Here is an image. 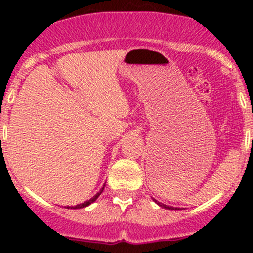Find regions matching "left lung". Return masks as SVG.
<instances>
[{
    "label": "left lung",
    "instance_id": "obj_1",
    "mask_svg": "<svg viewBox=\"0 0 253 253\" xmlns=\"http://www.w3.org/2000/svg\"><path fill=\"white\" fill-rule=\"evenodd\" d=\"M160 206H162V207H165V208H168V206H165V205H163V203H160Z\"/></svg>",
    "mask_w": 253,
    "mask_h": 253
}]
</instances>
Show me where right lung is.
Listing matches in <instances>:
<instances>
[{"instance_id": "1", "label": "right lung", "mask_w": 253, "mask_h": 253, "mask_svg": "<svg viewBox=\"0 0 253 253\" xmlns=\"http://www.w3.org/2000/svg\"><path fill=\"white\" fill-rule=\"evenodd\" d=\"M104 187H105V185H104ZM104 187H103V188H101V190H100V191H99V192H98V193H96V195H95V196H94V197H93V198H90V200L85 201V202L81 203V205H77V206H72V207H70V206H68V207H67V208L79 209V208H84V207L89 206V205H90V203H93V202H94V201H95V200H96V198H98V197H99V196H100V195H101V192H103Z\"/></svg>"}]
</instances>
